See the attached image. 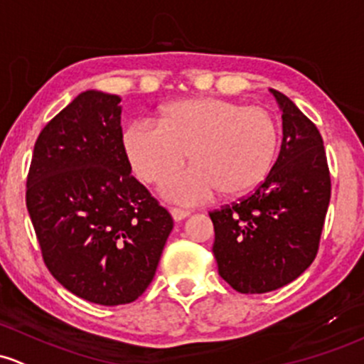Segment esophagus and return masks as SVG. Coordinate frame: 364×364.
<instances>
[{
    "mask_svg": "<svg viewBox=\"0 0 364 364\" xmlns=\"http://www.w3.org/2000/svg\"><path fill=\"white\" fill-rule=\"evenodd\" d=\"M171 214L176 221H181L188 216L190 211H186V209H181V208H171Z\"/></svg>",
    "mask_w": 364,
    "mask_h": 364,
    "instance_id": "1",
    "label": "esophagus"
}]
</instances>
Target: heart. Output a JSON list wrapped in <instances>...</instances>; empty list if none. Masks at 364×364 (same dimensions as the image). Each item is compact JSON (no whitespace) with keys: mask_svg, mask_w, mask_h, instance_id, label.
I'll return each mask as SVG.
<instances>
[{"mask_svg":"<svg viewBox=\"0 0 364 364\" xmlns=\"http://www.w3.org/2000/svg\"><path fill=\"white\" fill-rule=\"evenodd\" d=\"M281 144V129L270 112L228 99L192 97L167 105L159 124L137 120L124 132V150L144 183L178 169L188 151L193 166L169 176L162 193L197 204L220 192L239 197L269 176Z\"/></svg>","mask_w":364,"mask_h":364,"instance_id":"1","label":"heart"}]
</instances>
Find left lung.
I'll list each match as a JSON object with an SVG mask.
<instances>
[{
	"label": "left lung",
	"mask_w": 364,
	"mask_h": 364,
	"mask_svg": "<svg viewBox=\"0 0 364 364\" xmlns=\"http://www.w3.org/2000/svg\"><path fill=\"white\" fill-rule=\"evenodd\" d=\"M272 94L284 134L274 167L251 195L209 213L218 272L246 294L282 288L311 267L331 197L321 132L291 99Z\"/></svg>",
	"instance_id": "obj_1"
}]
</instances>
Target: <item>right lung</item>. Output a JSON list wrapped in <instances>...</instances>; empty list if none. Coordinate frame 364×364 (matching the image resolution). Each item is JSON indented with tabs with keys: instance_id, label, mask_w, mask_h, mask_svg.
<instances>
[{
	"instance_id": "obj_1",
	"label": "right lung",
	"mask_w": 364,
	"mask_h": 364,
	"mask_svg": "<svg viewBox=\"0 0 364 364\" xmlns=\"http://www.w3.org/2000/svg\"><path fill=\"white\" fill-rule=\"evenodd\" d=\"M120 97L80 94L34 143L26 205L41 256L68 291L99 305L150 286L172 216L131 174Z\"/></svg>"
}]
</instances>
